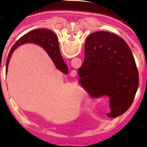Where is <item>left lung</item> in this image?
Wrapping results in <instances>:
<instances>
[{
    "mask_svg": "<svg viewBox=\"0 0 147 147\" xmlns=\"http://www.w3.org/2000/svg\"><path fill=\"white\" fill-rule=\"evenodd\" d=\"M85 50V60L78 71L83 88L93 97L108 96V116L123 114L131 105L139 83L129 47L114 33L97 32L87 38Z\"/></svg>",
    "mask_w": 147,
    "mask_h": 147,
    "instance_id": "left-lung-1",
    "label": "left lung"
}]
</instances>
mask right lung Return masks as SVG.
Segmentation results:
<instances>
[{
  "label": "right lung",
  "instance_id": "obj_1",
  "mask_svg": "<svg viewBox=\"0 0 147 147\" xmlns=\"http://www.w3.org/2000/svg\"><path fill=\"white\" fill-rule=\"evenodd\" d=\"M27 43H36V44L41 46L47 52L57 69L62 72H64V71H66L67 70L68 67L67 65L65 64L61 57L57 36L52 31L47 29L41 28L33 30L32 32L27 33L23 36H21L12 46L8 55L7 62H6V74L7 73L9 62L12 52L19 46Z\"/></svg>",
  "mask_w": 147,
  "mask_h": 147
}]
</instances>
